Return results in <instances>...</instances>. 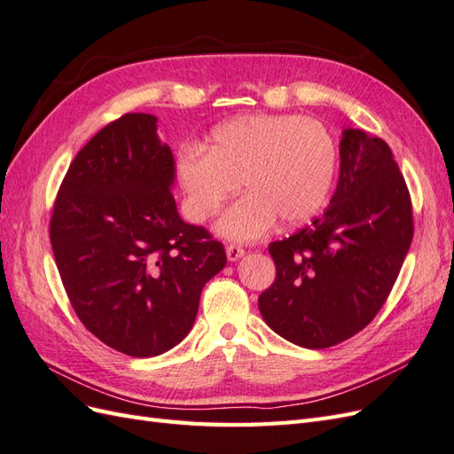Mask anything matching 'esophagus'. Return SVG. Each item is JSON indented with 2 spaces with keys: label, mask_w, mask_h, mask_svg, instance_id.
<instances>
[{
  "label": "esophagus",
  "mask_w": 454,
  "mask_h": 454,
  "mask_svg": "<svg viewBox=\"0 0 454 454\" xmlns=\"http://www.w3.org/2000/svg\"><path fill=\"white\" fill-rule=\"evenodd\" d=\"M225 252H227V259L229 261H239L246 254L244 248H240V246H237V244H229L227 248H225Z\"/></svg>",
  "instance_id": "esophagus-1"
}]
</instances>
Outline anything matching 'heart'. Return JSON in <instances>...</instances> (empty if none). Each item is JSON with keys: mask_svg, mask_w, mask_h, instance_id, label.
<instances>
[{"mask_svg": "<svg viewBox=\"0 0 454 454\" xmlns=\"http://www.w3.org/2000/svg\"><path fill=\"white\" fill-rule=\"evenodd\" d=\"M337 147L320 121L299 115H248L212 130L206 151L185 147L177 177L191 219L204 222L239 193L217 222L223 237L250 242L277 223L297 227L318 214L332 193Z\"/></svg>", "mask_w": 454, "mask_h": 454, "instance_id": "b5f03b06", "label": "heart"}]
</instances>
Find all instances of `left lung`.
Returning a JSON list of instances; mask_svg holds the SVG:
<instances>
[{"label": "left lung", "mask_w": 454, "mask_h": 454, "mask_svg": "<svg viewBox=\"0 0 454 454\" xmlns=\"http://www.w3.org/2000/svg\"><path fill=\"white\" fill-rule=\"evenodd\" d=\"M340 172L324 215L269 252L277 278L259 295L267 325L303 348H327L375 318L413 240V210L388 144L342 130Z\"/></svg>", "instance_id": "obj_1"}]
</instances>
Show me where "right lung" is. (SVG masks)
<instances>
[{
	"mask_svg": "<svg viewBox=\"0 0 454 454\" xmlns=\"http://www.w3.org/2000/svg\"><path fill=\"white\" fill-rule=\"evenodd\" d=\"M174 177L157 117L127 114L75 155L52 208V254L75 314L134 358L185 339L204 284L227 263L223 244L177 214Z\"/></svg>",
	"mask_w": 454,
	"mask_h": 454,
	"instance_id": "1",
	"label": "right lung"
}]
</instances>
